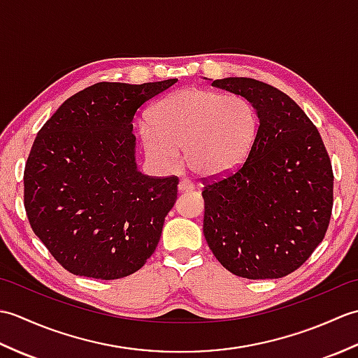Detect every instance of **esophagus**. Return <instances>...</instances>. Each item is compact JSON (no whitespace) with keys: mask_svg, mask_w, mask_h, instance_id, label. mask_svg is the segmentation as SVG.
Returning <instances> with one entry per match:
<instances>
[{"mask_svg":"<svg viewBox=\"0 0 358 358\" xmlns=\"http://www.w3.org/2000/svg\"><path fill=\"white\" fill-rule=\"evenodd\" d=\"M194 189V185L189 183V181H180L178 183V192H189Z\"/></svg>","mask_w":358,"mask_h":358,"instance_id":"obj_1","label":"esophagus"}]
</instances>
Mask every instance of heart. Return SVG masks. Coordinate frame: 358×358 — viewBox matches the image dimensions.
I'll list each match as a JSON object with an SVG mask.
<instances>
[{
  "label": "heart",
  "mask_w": 358,
  "mask_h": 358,
  "mask_svg": "<svg viewBox=\"0 0 358 358\" xmlns=\"http://www.w3.org/2000/svg\"><path fill=\"white\" fill-rule=\"evenodd\" d=\"M258 134V117L246 98L204 89H181L158 101L138 135L144 154L164 171L178 167L185 149L189 169L220 178L246 162Z\"/></svg>",
  "instance_id": "b5f03b06"
}]
</instances>
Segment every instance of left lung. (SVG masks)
<instances>
[{
	"mask_svg": "<svg viewBox=\"0 0 358 358\" xmlns=\"http://www.w3.org/2000/svg\"><path fill=\"white\" fill-rule=\"evenodd\" d=\"M212 86L246 98L260 124L245 164L201 192L204 238L235 275L281 278L308 260L329 226V155L313 121L281 90L243 77Z\"/></svg>",
	"mask_w": 358,
	"mask_h": 358,
	"instance_id": "left-lung-1",
	"label": "left lung"
}]
</instances>
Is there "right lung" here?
I'll use <instances>...</instances> for the list:
<instances>
[{
  "instance_id": "1",
  "label": "right lung",
  "mask_w": 358,
  "mask_h": 358,
  "mask_svg": "<svg viewBox=\"0 0 358 358\" xmlns=\"http://www.w3.org/2000/svg\"><path fill=\"white\" fill-rule=\"evenodd\" d=\"M175 83H96L66 100L38 132L24 169L26 214L73 275L123 278L154 254L178 178L138 171L132 120Z\"/></svg>"
}]
</instances>
